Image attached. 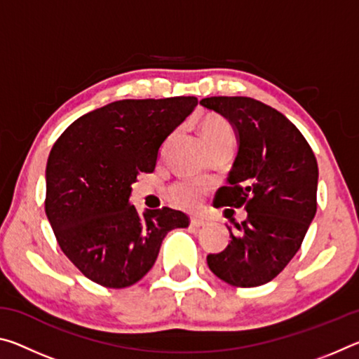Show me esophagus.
Listing matches in <instances>:
<instances>
[{
  "label": "esophagus",
  "mask_w": 359,
  "mask_h": 359,
  "mask_svg": "<svg viewBox=\"0 0 359 359\" xmlns=\"http://www.w3.org/2000/svg\"><path fill=\"white\" fill-rule=\"evenodd\" d=\"M205 223H208V222H205L204 218H199V217H193V218H191V226H194V228L204 226Z\"/></svg>",
  "instance_id": "esophagus-1"
}]
</instances>
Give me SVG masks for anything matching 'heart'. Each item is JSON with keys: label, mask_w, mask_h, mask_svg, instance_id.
<instances>
[{"label": "heart", "mask_w": 359, "mask_h": 359, "mask_svg": "<svg viewBox=\"0 0 359 359\" xmlns=\"http://www.w3.org/2000/svg\"><path fill=\"white\" fill-rule=\"evenodd\" d=\"M201 135L209 149L233 145L236 133L229 121L217 114L205 115L201 123ZM208 193V185L198 180H179L169 188L171 201L182 209H196Z\"/></svg>", "instance_id": "heart-1"}]
</instances>
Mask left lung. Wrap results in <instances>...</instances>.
Here are the masks:
<instances>
[{
  "mask_svg": "<svg viewBox=\"0 0 359 359\" xmlns=\"http://www.w3.org/2000/svg\"><path fill=\"white\" fill-rule=\"evenodd\" d=\"M199 104L228 118L239 137L228 185L218 188L214 204L247 210L208 264L233 287H259L280 274L306 238L317 212V158L301 131L264 102L210 96Z\"/></svg>",
  "mask_w": 359,
  "mask_h": 359,
  "instance_id": "8db88e82",
  "label": "left lung"
}]
</instances>
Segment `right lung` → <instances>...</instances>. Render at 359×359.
<instances>
[{"label":"right lung","mask_w":359,"mask_h":359,"mask_svg":"<svg viewBox=\"0 0 359 359\" xmlns=\"http://www.w3.org/2000/svg\"><path fill=\"white\" fill-rule=\"evenodd\" d=\"M198 104L194 96L121 100L82 115L53 144L46 168V215L62 252L106 288H126L155 264L161 242L190 218L128 203L137 174L154 172L163 141Z\"/></svg>","instance_id":"1"}]
</instances>
